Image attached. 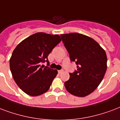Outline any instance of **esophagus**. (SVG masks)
<instances>
[{"mask_svg":"<svg viewBox=\"0 0 120 120\" xmlns=\"http://www.w3.org/2000/svg\"><path fill=\"white\" fill-rule=\"evenodd\" d=\"M64 72V70H58V73L59 74H61V73H62V72Z\"/></svg>","mask_w":120,"mask_h":120,"instance_id":"34e87169","label":"esophagus"}]
</instances>
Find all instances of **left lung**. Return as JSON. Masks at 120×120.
<instances>
[{"instance_id":"1","label":"left lung","mask_w":120,"mask_h":120,"mask_svg":"<svg viewBox=\"0 0 120 120\" xmlns=\"http://www.w3.org/2000/svg\"><path fill=\"white\" fill-rule=\"evenodd\" d=\"M70 60L77 65L76 71L70 73V79L64 83L71 94L85 97L98 87L107 69L105 50L94 39L82 34H61Z\"/></svg>"}]
</instances>
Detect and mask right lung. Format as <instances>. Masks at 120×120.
I'll return each instance as SVG.
<instances>
[{"label": "right lung", "instance_id": "obj_1", "mask_svg": "<svg viewBox=\"0 0 120 120\" xmlns=\"http://www.w3.org/2000/svg\"><path fill=\"white\" fill-rule=\"evenodd\" d=\"M61 40L58 34L36 33L15 47L9 61L10 69L15 83L26 94L38 96L50 89L58 71L41 64L49 62L48 55Z\"/></svg>", "mask_w": 120, "mask_h": 120}]
</instances>
